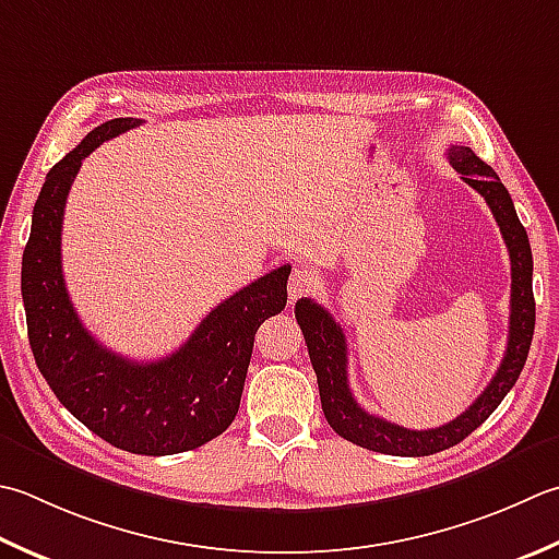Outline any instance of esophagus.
Segmentation results:
<instances>
[{"label":"esophagus","mask_w":559,"mask_h":559,"mask_svg":"<svg viewBox=\"0 0 559 559\" xmlns=\"http://www.w3.org/2000/svg\"><path fill=\"white\" fill-rule=\"evenodd\" d=\"M317 288V278L305 266H293L288 278V295L290 300H298L302 295H310Z\"/></svg>","instance_id":"obj_1"}]
</instances>
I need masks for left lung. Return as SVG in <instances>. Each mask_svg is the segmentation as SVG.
<instances>
[{"mask_svg": "<svg viewBox=\"0 0 559 559\" xmlns=\"http://www.w3.org/2000/svg\"><path fill=\"white\" fill-rule=\"evenodd\" d=\"M448 162L461 174L467 186L483 195L491 215L504 237L509 259H511V314H509V344L507 354L501 358L495 378L489 380L483 395L469 407L443 426L426 431L404 429L368 414L354 400L348 388V354L344 330L334 322V317L322 305L310 298L295 302V320H298L312 368L320 385L322 412L332 429L342 439L352 441L368 451L402 455V457H421L441 453L445 448L461 443L465 436L473 433L479 424H485L509 390L516 385L523 366H526L528 348L535 330V300H533V254L528 245L526 227L521 225L516 207H513L507 186L499 181L497 171L479 159L473 150L463 145H453L448 150Z\"/></svg>", "mask_w": 559, "mask_h": 559, "instance_id": "1", "label": "left lung"}]
</instances>
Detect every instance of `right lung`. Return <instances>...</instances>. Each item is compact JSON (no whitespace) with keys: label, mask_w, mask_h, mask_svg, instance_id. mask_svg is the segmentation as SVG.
Here are the masks:
<instances>
[{"label":"right lung","mask_w":559,"mask_h":559,"mask_svg":"<svg viewBox=\"0 0 559 559\" xmlns=\"http://www.w3.org/2000/svg\"><path fill=\"white\" fill-rule=\"evenodd\" d=\"M140 123V118L106 120L48 171L33 205L21 295L33 358L64 409L120 451L174 455L213 441L233 424L254 334L261 322L286 308L290 266L229 295L205 314L189 342L159 360L138 364L98 344L64 288V203L82 159Z\"/></svg>","instance_id":"right-lung-1"}]
</instances>
